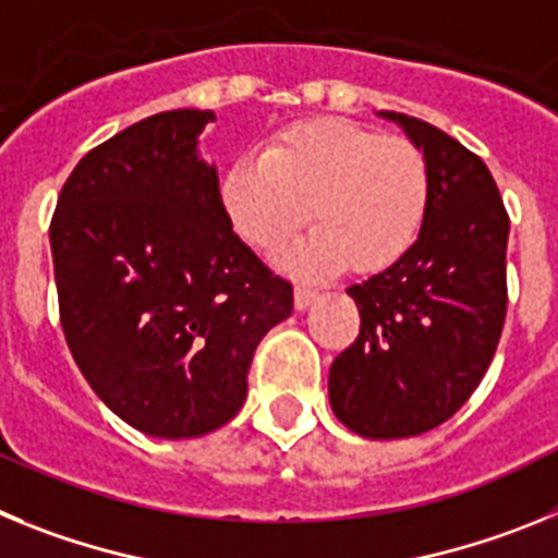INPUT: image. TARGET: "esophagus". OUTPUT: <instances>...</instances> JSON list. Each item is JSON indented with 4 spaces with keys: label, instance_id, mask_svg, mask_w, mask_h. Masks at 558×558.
Listing matches in <instances>:
<instances>
[{
    "label": "esophagus",
    "instance_id": "esophagus-1",
    "mask_svg": "<svg viewBox=\"0 0 558 558\" xmlns=\"http://www.w3.org/2000/svg\"><path fill=\"white\" fill-rule=\"evenodd\" d=\"M315 295H318V290L313 288V284H295V293H293V302H295V310H307L310 304L315 302Z\"/></svg>",
    "mask_w": 558,
    "mask_h": 558
}]
</instances>
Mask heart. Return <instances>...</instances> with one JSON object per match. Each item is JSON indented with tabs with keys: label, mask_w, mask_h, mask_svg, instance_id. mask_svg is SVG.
<instances>
[{
	"label": "heart",
	"mask_w": 558,
	"mask_h": 558,
	"mask_svg": "<svg viewBox=\"0 0 558 558\" xmlns=\"http://www.w3.org/2000/svg\"><path fill=\"white\" fill-rule=\"evenodd\" d=\"M231 229L274 251L310 220L282 265L327 274L347 263L357 274L391 268L422 234L430 204L425 153L402 136H383L349 120L284 128L263 156H243L220 181Z\"/></svg>",
	"instance_id": "b5f03b06"
}]
</instances>
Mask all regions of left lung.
Wrapping results in <instances>:
<instances>
[{"instance_id":"left-lung-1","label":"left lung","mask_w":558,"mask_h":558,"mask_svg":"<svg viewBox=\"0 0 558 558\" xmlns=\"http://www.w3.org/2000/svg\"><path fill=\"white\" fill-rule=\"evenodd\" d=\"M425 153L430 204L402 259L347 290L360 335L329 368L335 416L366 438H408L481 386L506 322L509 211L489 167L408 113L379 111Z\"/></svg>"}]
</instances>
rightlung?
<instances>
[{
  "label": "right lung",
  "mask_w": 558,
  "mask_h": 558,
  "mask_svg": "<svg viewBox=\"0 0 558 558\" xmlns=\"http://www.w3.org/2000/svg\"><path fill=\"white\" fill-rule=\"evenodd\" d=\"M209 122L161 111L88 150L49 226L69 352L117 416L159 438L234 418L254 349L293 313V284L231 231L198 156Z\"/></svg>",
  "instance_id": "add662e5"
}]
</instances>
